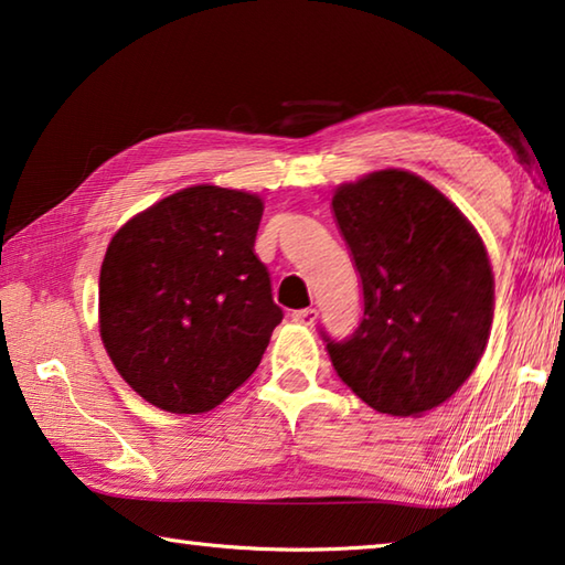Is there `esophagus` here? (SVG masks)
Segmentation results:
<instances>
[{
	"label": "esophagus",
	"mask_w": 565,
	"mask_h": 565,
	"mask_svg": "<svg viewBox=\"0 0 565 565\" xmlns=\"http://www.w3.org/2000/svg\"><path fill=\"white\" fill-rule=\"evenodd\" d=\"M317 317H319V311L317 309H297V311H291V319L297 321V324H303V327H311L317 321Z\"/></svg>",
	"instance_id": "34e87169"
}]
</instances>
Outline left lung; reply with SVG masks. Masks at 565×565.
I'll return each instance as SVG.
<instances>
[{
  "mask_svg": "<svg viewBox=\"0 0 565 565\" xmlns=\"http://www.w3.org/2000/svg\"><path fill=\"white\" fill-rule=\"evenodd\" d=\"M362 279L352 337H327L342 382L392 417L450 399L486 352L495 281L488 250L458 205L409 170L344 183L331 199Z\"/></svg>",
  "mask_w": 565,
  "mask_h": 565,
  "instance_id": "1",
  "label": "left lung"
}]
</instances>
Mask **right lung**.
I'll return each mask as SVG.
<instances>
[{
	"mask_svg": "<svg viewBox=\"0 0 565 565\" xmlns=\"http://www.w3.org/2000/svg\"><path fill=\"white\" fill-rule=\"evenodd\" d=\"M264 201L191 185L113 236L100 268V337L138 395L199 415L238 390L284 311L254 254Z\"/></svg>",
	"mask_w": 565,
	"mask_h": 565,
	"instance_id": "obj_1",
	"label": "right lung"
}]
</instances>
